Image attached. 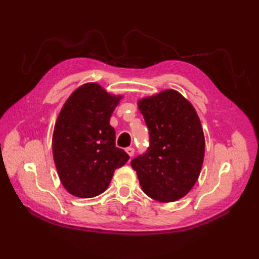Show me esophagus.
<instances>
[{
	"instance_id": "obj_1",
	"label": "esophagus",
	"mask_w": 259,
	"mask_h": 259,
	"mask_svg": "<svg viewBox=\"0 0 259 259\" xmlns=\"http://www.w3.org/2000/svg\"><path fill=\"white\" fill-rule=\"evenodd\" d=\"M125 152L128 153L130 157H133L135 155V149H134V148H131V147H128V148H125Z\"/></svg>"
}]
</instances>
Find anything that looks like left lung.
Listing matches in <instances>:
<instances>
[{"instance_id":"8db88e82","label":"left lung","mask_w":259,"mask_h":259,"mask_svg":"<svg viewBox=\"0 0 259 259\" xmlns=\"http://www.w3.org/2000/svg\"><path fill=\"white\" fill-rule=\"evenodd\" d=\"M149 129L150 146L131 161L141 189L160 202L186 196L199 177L205 136L192 104L176 90H164L138 101Z\"/></svg>"}]
</instances>
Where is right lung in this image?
I'll list each match as a JSON object with an SVG mask.
<instances>
[{
  "mask_svg": "<svg viewBox=\"0 0 259 259\" xmlns=\"http://www.w3.org/2000/svg\"><path fill=\"white\" fill-rule=\"evenodd\" d=\"M122 97L90 82L69 97L52 138L53 159L61 184L71 195L92 198L107 190L114 170L129 160L115 147L110 117Z\"/></svg>",
  "mask_w": 259,
  "mask_h": 259,
  "instance_id": "right-lung-1",
  "label": "right lung"
}]
</instances>
